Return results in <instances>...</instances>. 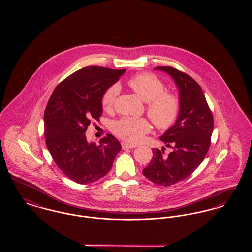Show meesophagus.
<instances>
[{
  "instance_id": "1",
  "label": "esophagus",
  "mask_w": 252,
  "mask_h": 252,
  "mask_svg": "<svg viewBox=\"0 0 252 252\" xmlns=\"http://www.w3.org/2000/svg\"><path fill=\"white\" fill-rule=\"evenodd\" d=\"M121 146H122L123 149H128V148H135V147H137V144H128V143L123 142L121 144Z\"/></svg>"
}]
</instances>
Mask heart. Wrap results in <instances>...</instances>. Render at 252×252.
Segmentation results:
<instances>
[{
	"label": "heart",
	"instance_id": "b5f03b06",
	"mask_svg": "<svg viewBox=\"0 0 252 252\" xmlns=\"http://www.w3.org/2000/svg\"><path fill=\"white\" fill-rule=\"evenodd\" d=\"M129 87L146 102V113L152 123L161 130L172 127L180 112V97L170 91H165L164 82L150 72L137 74L128 80ZM119 93L117 85H111L104 92L102 107L111 111ZM150 131V124L144 117H123L112 125V132L128 143H138Z\"/></svg>",
	"mask_w": 252,
	"mask_h": 252
}]
</instances>
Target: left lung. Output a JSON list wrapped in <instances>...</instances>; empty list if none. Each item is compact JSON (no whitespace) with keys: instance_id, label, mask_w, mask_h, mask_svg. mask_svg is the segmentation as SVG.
Listing matches in <instances>:
<instances>
[{"instance_id":"1","label":"left lung","mask_w":252,"mask_h":252,"mask_svg":"<svg viewBox=\"0 0 252 252\" xmlns=\"http://www.w3.org/2000/svg\"><path fill=\"white\" fill-rule=\"evenodd\" d=\"M169 73L180 90V112L176 124L160 140L172 152L165 155L153 148L152 159L143 170L144 177L160 186H170L188 178L200 166L210 148L214 116L197 81L173 67H156Z\"/></svg>"}]
</instances>
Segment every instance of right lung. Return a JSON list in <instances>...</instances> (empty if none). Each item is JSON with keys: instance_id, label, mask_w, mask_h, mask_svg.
Instances as JSON below:
<instances>
[{"instance_id": "right-lung-1", "label": "right lung", "mask_w": 252, "mask_h": 252, "mask_svg": "<svg viewBox=\"0 0 252 252\" xmlns=\"http://www.w3.org/2000/svg\"><path fill=\"white\" fill-rule=\"evenodd\" d=\"M126 70L89 66L73 72L53 90L44 110L45 144L59 170L79 184L109 172L120 143L110 134L89 144L85 132L103 113L101 99Z\"/></svg>"}]
</instances>
